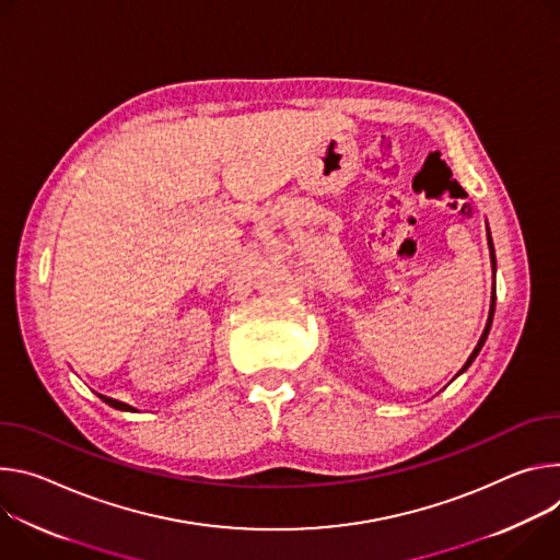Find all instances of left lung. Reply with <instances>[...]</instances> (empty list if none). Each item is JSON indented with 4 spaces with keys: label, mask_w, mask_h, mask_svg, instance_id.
Masks as SVG:
<instances>
[{
    "label": "left lung",
    "mask_w": 560,
    "mask_h": 560,
    "mask_svg": "<svg viewBox=\"0 0 560 560\" xmlns=\"http://www.w3.org/2000/svg\"><path fill=\"white\" fill-rule=\"evenodd\" d=\"M489 252H491V265H493V269H495V256H493V244H491V237H489ZM493 306H495V289H493V295H491V308H489V318H487V327H485V331H482V336H480V340H478V345H476V349L471 351V355L467 358V362L463 364V369L458 371V374H463V371L476 360V355H478V351L482 349V345H485V340H487V334H489V329H491V318H493Z\"/></svg>",
    "instance_id": "8db88e82"
}]
</instances>
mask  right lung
<instances>
[{
  "instance_id": "1",
  "label": "right lung",
  "mask_w": 560,
  "mask_h": 560,
  "mask_svg": "<svg viewBox=\"0 0 560 560\" xmlns=\"http://www.w3.org/2000/svg\"><path fill=\"white\" fill-rule=\"evenodd\" d=\"M104 402H108L110 407H115V409H121V411H133V407H129V405H124V402H119V400H113V398H106V396H100Z\"/></svg>"
}]
</instances>
